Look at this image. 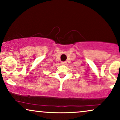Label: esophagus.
Returning <instances> with one entry per match:
<instances>
[{
	"label": "esophagus",
	"mask_w": 120,
	"mask_h": 120,
	"mask_svg": "<svg viewBox=\"0 0 120 120\" xmlns=\"http://www.w3.org/2000/svg\"><path fill=\"white\" fill-rule=\"evenodd\" d=\"M62 65H65L67 64V62H61V63H60Z\"/></svg>",
	"instance_id": "1"
}]
</instances>
